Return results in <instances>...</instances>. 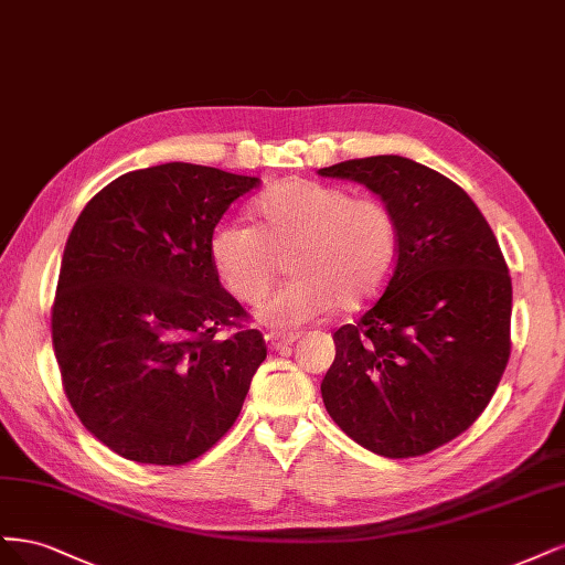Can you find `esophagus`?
<instances>
[{
    "label": "esophagus",
    "mask_w": 565,
    "mask_h": 565,
    "mask_svg": "<svg viewBox=\"0 0 565 565\" xmlns=\"http://www.w3.org/2000/svg\"><path fill=\"white\" fill-rule=\"evenodd\" d=\"M265 340H267L269 350H284V348H288V344H294L298 340V335H294V333H267Z\"/></svg>",
    "instance_id": "esophagus-1"
}]
</instances>
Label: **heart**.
I'll return each instance as SVG.
<instances>
[{"label": "heart", "mask_w": 565, "mask_h": 565, "mask_svg": "<svg viewBox=\"0 0 565 565\" xmlns=\"http://www.w3.org/2000/svg\"><path fill=\"white\" fill-rule=\"evenodd\" d=\"M256 225L217 223L209 253L217 279L244 302H260L286 258L294 275L258 307V321L294 329L338 305L354 312L380 296L398 256L394 213L377 199L317 180H284L256 202Z\"/></svg>", "instance_id": "1"}]
</instances>
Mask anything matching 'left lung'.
Masks as SVG:
<instances>
[{"mask_svg":"<svg viewBox=\"0 0 565 565\" xmlns=\"http://www.w3.org/2000/svg\"><path fill=\"white\" fill-rule=\"evenodd\" d=\"M317 173L369 188L398 225L385 294L333 333L323 406L363 448L425 455L471 427L507 369L512 279L502 250L469 194L413 159L377 154Z\"/></svg>","mask_w":565,"mask_h":565,"instance_id":"left-lung-1","label":"left lung"}]
</instances>
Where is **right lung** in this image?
Segmentation results:
<instances>
[{
    "label": "right lung",
    "instance_id": "1",
    "mask_svg": "<svg viewBox=\"0 0 565 565\" xmlns=\"http://www.w3.org/2000/svg\"><path fill=\"white\" fill-rule=\"evenodd\" d=\"M260 180L171 161L124 173L79 213L51 315L65 394L126 460L185 465L234 425L267 356L256 329L217 338L244 307L209 242Z\"/></svg>",
    "mask_w": 565,
    "mask_h": 565
}]
</instances>
